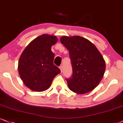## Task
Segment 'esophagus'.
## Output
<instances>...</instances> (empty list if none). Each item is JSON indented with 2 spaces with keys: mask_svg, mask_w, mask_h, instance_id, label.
<instances>
[{
  "mask_svg": "<svg viewBox=\"0 0 123 123\" xmlns=\"http://www.w3.org/2000/svg\"><path fill=\"white\" fill-rule=\"evenodd\" d=\"M59 68L60 69V71H61V72H63V67H62V66L59 67Z\"/></svg>",
  "mask_w": 123,
  "mask_h": 123,
  "instance_id": "1",
  "label": "esophagus"
}]
</instances>
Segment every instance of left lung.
I'll return each instance as SVG.
<instances>
[{
	"instance_id": "left-lung-1",
	"label": "left lung",
	"mask_w": 123,
	"mask_h": 123,
	"mask_svg": "<svg viewBox=\"0 0 123 123\" xmlns=\"http://www.w3.org/2000/svg\"><path fill=\"white\" fill-rule=\"evenodd\" d=\"M60 42L69 51L72 65V76L66 79L69 89L79 94L91 91L103 77V57L95 45L84 37L62 36Z\"/></svg>"
}]
</instances>
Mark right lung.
<instances>
[{
  "label": "right lung",
  "instance_id": "add662e5",
  "mask_svg": "<svg viewBox=\"0 0 123 123\" xmlns=\"http://www.w3.org/2000/svg\"><path fill=\"white\" fill-rule=\"evenodd\" d=\"M56 36L43 34L26 47L21 55L18 71L27 87L36 92L47 90L60 69L54 64V54L51 48L57 42Z\"/></svg>",
  "mask_w": 123,
  "mask_h": 123
}]
</instances>
